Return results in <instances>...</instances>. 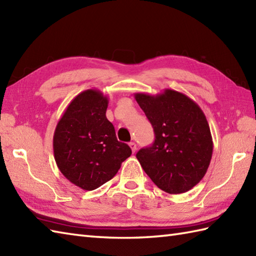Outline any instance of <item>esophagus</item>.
Instances as JSON below:
<instances>
[{"label":"esophagus","instance_id":"esophagus-1","mask_svg":"<svg viewBox=\"0 0 256 256\" xmlns=\"http://www.w3.org/2000/svg\"><path fill=\"white\" fill-rule=\"evenodd\" d=\"M128 145H130V148H131V150H132L133 153H134L135 150H138V146H136V143H135V142H131V143H130Z\"/></svg>","mask_w":256,"mask_h":256}]
</instances>
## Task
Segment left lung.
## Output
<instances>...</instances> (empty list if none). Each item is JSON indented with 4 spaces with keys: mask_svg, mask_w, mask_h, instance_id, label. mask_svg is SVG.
<instances>
[{
    "mask_svg": "<svg viewBox=\"0 0 256 256\" xmlns=\"http://www.w3.org/2000/svg\"><path fill=\"white\" fill-rule=\"evenodd\" d=\"M154 128L155 140L136 154L140 166L160 189L177 194L194 188L210 165L214 143L200 106L182 92L135 94Z\"/></svg>",
    "mask_w": 256,
    "mask_h": 256,
    "instance_id": "8db88e82",
    "label": "left lung"
}]
</instances>
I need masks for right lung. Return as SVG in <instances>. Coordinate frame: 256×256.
Segmentation results:
<instances>
[{"mask_svg":"<svg viewBox=\"0 0 256 256\" xmlns=\"http://www.w3.org/2000/svg\"><path fill=\"white\" fill-rule=\"evenodd\" d=\"M108 104V98L99 90L81 92L69 103L54 133L59 170L84 190L96 189L110 180L132 154L128 144L118 142L106 118Z\"/></svg>","mask_w":256,"mask_h":256,"instance_id":"right-lung-1","label":"right lung"}]
</instances>
